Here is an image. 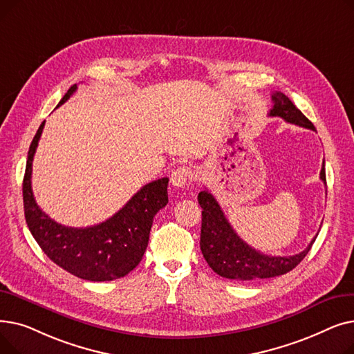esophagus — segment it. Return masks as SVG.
I'll return each mask as SVG.
<instances>
[{
  "mask_svg": "<svg viewBox=\"0 0 354 354\" xmlns=\"http://www.w3.org/2000/svg\"><path fill=\"white\" fill-rule=\"evenodd\" d=\"M191 179V171L187 166H180L175 169L171 175V183L175 188H185Z\"/></svg>",
  "mask_w": 354,
  "mask_h": 354,
  "instance_id": "1",
  "label": "esophagus"
}]
</instances>
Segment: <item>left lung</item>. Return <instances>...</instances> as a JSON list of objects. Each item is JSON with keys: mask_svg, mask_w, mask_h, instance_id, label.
<instances>
[{"mask_svg": "<svg viewBox=\"0 0 354 354\" xmlns=\"http://www.w3.org/2000/svg\"><path fill=\"white\" fill-rule=\"evenodd\" d=\"M272 102L274 106L268 113L271 118H281L288 123L315 130L314 124L294 106L284 93H274ZM320 179L326 183L324 162ZM198 202L202 208L199 243L202 255L218 275L230 278L234 281L263 280V278L287 274L303 261L304 257L311 250L315 238H317V235H315L308 247L295 255H266L250 247L238 236V234L230 225L224 212H222L219 203L208 189L199 192Z\"/></svg>", "mask_w": 354, "mask_h": 354, "instance_id": "8db88e82", "label": "left lung"}]
</instances>
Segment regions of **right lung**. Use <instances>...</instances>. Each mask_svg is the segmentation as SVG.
<instances>
[{
	"label": "right lung",
	"mask_w": 354,
	"mask_h": 354,
	"mask_svg": "<svg viewBox=\"0 0 354 354\" xmlns=\"http://www.w3.org/2000/svg\"><path fill=\"white\" fill-rule=\"evenodd\" d=\"M76 90L77 86L73 84L59 106ZM44 123L30 145L23 180L24 215L31 235L54 264L83 280L111 281L124 277L136 268L146 251L153 216L167 203L169 179L160 178L145 185L122 209L97 225L64 227L40 209L31 189L32 159Z\"/></svg>",
	"instance_id": "add662e5"
}]
</instances>
